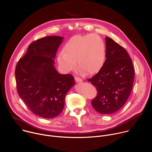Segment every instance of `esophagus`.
I'll return each mask as SVG.
<instances>
[{"label":"esophagus","mask_w":152,"mask_h":152,"mask_svg":"<svg viewBox=\"0 0 152 152\" xmlns=\"http://www.w3.org/2000/svg\"><path fill=\"white\" fill-rule=\"evenodd\" d=\"M75 80L76 82L79 83V82H82V79L79 77H75Z\"/></svg>","instance_id":"obj_1"}]
</instances>
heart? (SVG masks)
<instances>
[{
	"instance_id": "heart-1",
	"label": "heart",
	"mask_w": 152,
	"mask_h": 152,
	"mask_svg": "<svg viewBox=\"0 0 152 152\" xmlns=\"http://www.w3.org/2000/svg\"><path fill=\"white\" fill-rule=\"evenodd\" d=\"M106 58L103 40L99 35L88 34L72 38L61 52L58 61L67 71L76 69V61L80 70L88 75L97 73L103 67Z\"/></svg>"
}]
</instances>
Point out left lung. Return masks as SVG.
<instances>
[{
	"mask_svg": "<svg viewBox=\"0 0 152 152\" xmlns=\"http://www.w3.org/2000/svg\"><path fill=\"white\" fill-rule=\"evenodd\" d=\"M106 60L102 69L88 79L97 91L91 104L98 113L110 114L118 111L131 94L135 70L126 50L106 37Z\"/></svg>",
	"mask_w": 152,
	"mask_h": 152,
	"instance_id": "obj_1",
	"label": "left lung"
}]
</instances>
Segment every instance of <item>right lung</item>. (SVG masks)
Wrapping results in <instances>:
<instances>
[{
  "instance_id": "1",
  "label": "right lung",
  "mask_w": 152,
  "mask_h": 152,
  "mask_svg": "<svg viewBox=\"0 0 152 152\" xmlns=\"http://www.w3.org/2000/svg\"><path fill=\"white\" fill-rule=\"evenodd\" d=\"M63 39L50 36L33 41L16 65L17 93L31 112L41 117L51 118L59 115L65 97L75 84L72 75H60L53 66Z\"/></svg>"
}]
</instances>
